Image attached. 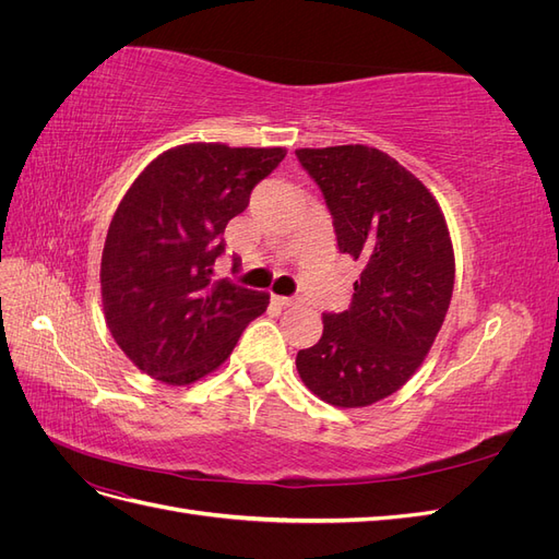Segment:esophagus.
Returning a JSON list of instances; mask_svg holds the SVG:
<instances>
[{
	"label": "esophagus",
	"instance_id": "1",
	"mask_svg": "<svg viewBox=\"0 0 559 559\" xmlns=\"http://www.w3.org/2000/svg\"><path fill=\"white\" fill-rule=\"evenodd\" d=\"M273 302L280 308H294L298 306V298H292V296H273Z\"/></svg>",
	"mask_w": 559,
	"mask_h": 559
}]
</instances>
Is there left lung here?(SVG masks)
<instances>
[{
    "label": "left lung",
    "mask_w": 559,
    "mask_h": 559,
    "mask_svg": "<svg viewBox=\"0 0 559 559\" xmlns=\"http://www.w3.org/2000/svg\"><path fill=\"white\" fill-rule=\"evenodd\" d=\"M296 156L326 200L337 249L364 263L349 308L324 312V333L298 352L296 368L321 401L364 408L411 380L443 326L454 286L450 233L427 186L380 148Z\"/></svg>",
    "instance_id": "left-lung-1"
}]
</instances>
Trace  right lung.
I'll return each mask as SVG.
<instances>
[{
	"label": "right lung",
	"mask_w": 559,
	"mask_h": 559,
	"mask_svg": "<svg viewBox=\"0 0 559 559\" xmlns=\"http://www.w3.org/2000/svg\"><path fill=\"white\" fill-rule=\"evenodd\" d=\"M284 148L183 144L151 160L118 205L103 251L107 326L146 376L189 384L222 366L270 296L214 280L224 230ZM240 259H233V270Z\"/></svg>",
	"instance_id": "right-lung-1"
}]
</instances>
